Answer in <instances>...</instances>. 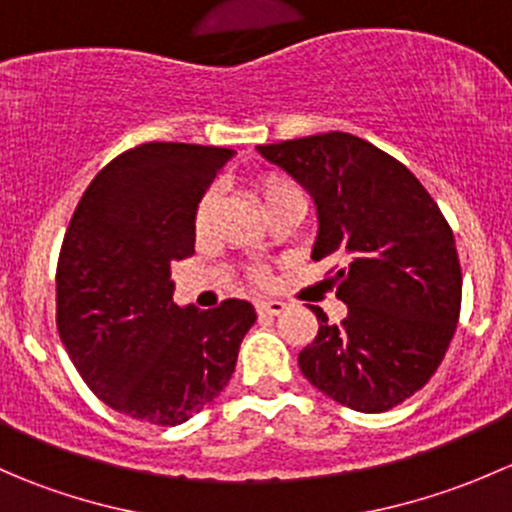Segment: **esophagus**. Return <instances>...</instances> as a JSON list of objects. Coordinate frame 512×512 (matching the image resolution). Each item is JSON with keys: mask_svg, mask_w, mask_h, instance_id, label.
<instances>
[{"mask_svg": "<svg viewBox=\"0 0 512 512\" xmlns=\"http://www.w3.org/2000/svg\"><path fill=\"white\" fill-rule=\"evenodd\" d=\"M255 309L262 317H277V314L285 312V302H280V299H260L255 304Z\"/></svg>", "mask_w": 512, "mask_h": 512, "instance_id": "obj_1", "label": "esophagus"}]
</instances>
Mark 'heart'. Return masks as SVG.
Here are the masks:
<instances>
[{"label":"heart","mask_w":512,"mask_h":512,"mask_svg":"<svg viewBox=\"0 0 512 512\" xmlns=\"http://www.w3.org/2000/svg\"><path fill=\"white\" fill-rule=\"evenodd\" d=\"M255 190H257V195H260L265 210L272 208L275 203H280V200L304 198L302 190H299V185L294 183V180H289L287 175H280V173H267V175H262V178H257ZM213 208H215V193L213 190H208V193L198 200V205H195V213H193L195 232H203L205 227H208L210 215H213ZM250 280L255 282V285H265L267 282L265 267H252Z\"/></svg>","instance_id":"b5f03b06"}]
</instances>
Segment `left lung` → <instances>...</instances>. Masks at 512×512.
Listing matches in <instances>:
<instances>
[{"mask_svg": "<svg viewBox=\"0 0 512 512\" xmlns=\"http://www.w3.org/2000/svg\"><path fill=\"white\" fill-rule=\"evenodd\" d=\"M317 205L312 260H342V324L319 332L299 369L329 399L381 414L426 386L461 314V262L451 225L418 178L364 138L332 131L257 146Z\"/></svg>", "mask_w": 512, "mask_h": 512, "instance_id": "8db88e82", "label": "left lung"}]
</instances>
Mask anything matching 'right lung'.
Returning <instances> with one entry per match:
<instances>
[{"label": "right lung", "instance_id": "1", "mask_svg": "<svg viewBox=\"0 0 512 512\" xmlns=\"http://www.w3.org/2000/svg\"><path fill=\"white\" fill-rule=\"evenodd\" d=\"M230 148L143 143L79 200L56 267V327L81 379L111 409L178 426L230 381L255 307L173 302L170 262L195 250L193 213Z\"/></svg>", "mask_w": 512, "mask_h": 512}]
</instances>
